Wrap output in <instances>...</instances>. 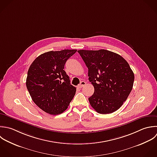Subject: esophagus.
<instances>
[{"mask_svg":"<svg viewBox=\"0 0 157 157\" xmlns=\"http://www.w3.org/2000/svg\"><path fill=\"white\" fill-rule=\"evenodd\" d=\"M86 85V82H84V81H81V82H80V84L78 85V88H81V87H82L84 86H85Z\"/></svg>","mask_w":157,"mask_h":157,"instance_id":"34e87169","label":"esophagus"}]
</instances>
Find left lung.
<instances>
[{
    "label": "left lung",
    "mask_w": 157,
    "mask_h": 157,
    "mask_svg": "<svg viewBox=\"0 0 157 157\" xmlns=\"http://www.w3.org/2000/svg\"><path fill=\"white\" fill-rule=\"evenodd\" d=\"M88 68L89 80L94 87L89 98L92 107L102 114L119 109L130 95L135 79L128 63L115 52L100 49L79 50Z\"/></svg>",
    "instance_id": "obj_1"
}]
</instances>
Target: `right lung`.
Returning a JSON list of instances; mask_svg holds the SVG:
<instances>
[{
    "instance_id": "obj_1",
    "label": "right lung",
    "mask_w": 157,
    "mask_h": 157,
    "mask_svg": "<svg viewBox=\"0 0 157 157\" xmlns=\"http://www.w3.org/2000/svg\"><path fill=\"white\" fill-rule=\"evenodd\" d=\"M77 50L44 52L30 65L26 87L33 101L43 111L57 115L64 112L73 98L76 88L64 71L67 60Z\"/></svg>"
}]
</instances>
